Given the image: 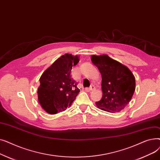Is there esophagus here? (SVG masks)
<instances>
[{
  "instance_id": "1",
  "label": "esophagus",
  "mask_w": 160,
  "mask_h": 160,
  "mask_svg": "<svg viewBox=\"0 0 160 160\" xmlns=\"http://www.w3.org/2000/svg\"><path fill=\"white\" fill-rule=\"evenodd\" d=\"M95 89V88L94 86H91L88 89H89V91H92V90H94Z\"/></svg>"
}]
</instances>
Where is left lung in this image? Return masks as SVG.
Wrapping results in <instances>:
<instances>
[{
	"mask_svg": "<svg viewBox=\"0 0 160 160\" xmlns=\"http://www.w3.org/2000/svg\"><path fill=\"white\" fill-rule=\"evenodd\" d=\"M91 60L102 76V98L96 106L106 112H120L130 102L135 91L134 75L127 66L106 54L93 55Z\"/></svg>",
	"mask_w": 160,
	"mask_h": 160,
	"instance_id": "obj_1",
	"label": "left lung"
}]
</instances>
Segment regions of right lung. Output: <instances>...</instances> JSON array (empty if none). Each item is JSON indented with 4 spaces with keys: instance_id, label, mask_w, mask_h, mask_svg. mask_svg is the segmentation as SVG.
Listing matches in <instances>:
<instances>
[{
    "instance_id": "obj_1",
    "label": "right lung",
    "mask_w": 160,
    "mask_h": 160,
    "mask_svg": "<svg viewBox=\"0 0 160 160\" xmlns=\"http://www.w3.org/2000/svg\"><path fill=\"white\" fill-rule=\"evenodd\" d=\"M79 60L77 55L65 54L57 59L41 76L38 101L47 113L56 114L72 105L80 89L71 72L72 67Z\"/></svg>"
}]
</instances>
